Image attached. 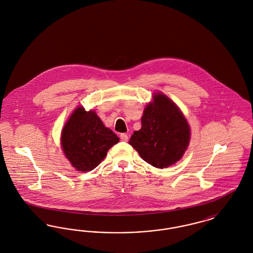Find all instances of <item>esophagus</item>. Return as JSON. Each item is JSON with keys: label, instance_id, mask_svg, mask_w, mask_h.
Returning <instances> with one entry per match:
<instances>
[{"label": "esophagus", "instance_id": "34e87169", "mask_svg": "<svg viewBox=\"0 0 253 253\" xmlns=\"http://www.w3.org/2000/svg\"><path fill=\"white\" fill-rule=\"evenodd\" d=\"M121 139L124 142L128 141V135L126 133H121Z\"/></svg>", "mask_w": 253, "mask_h": 253}]
</instances>
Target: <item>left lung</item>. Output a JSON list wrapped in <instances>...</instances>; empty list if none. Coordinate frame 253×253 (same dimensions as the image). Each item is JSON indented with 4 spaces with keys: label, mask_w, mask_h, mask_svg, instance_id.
<instances>
[{
    "label": "left lung",
    "mask_w": 253,
    "mask_h": 253,
    "mask_svg": "<svg viewBox=\"0 0 253 253\" xmlns=\"http://www.w3.org/2000/svg\"><path fill=\"white\" fill-rule=\"evenodd\" d=\"M153 98L145 107L141 129L133 132L129 144L147 163L168 168L185 154L191 130L180 109L168 96L159 92Z\"/></svg>",
    "instance_id": "left-lung-1"
}]
</instances>
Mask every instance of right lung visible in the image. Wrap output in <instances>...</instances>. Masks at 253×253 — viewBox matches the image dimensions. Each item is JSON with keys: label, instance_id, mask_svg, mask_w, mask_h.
Returning <instances> with one entry per match:
<instances>
[{"label": "right lung", "instance_id": "right-lung-1", "mask_svg": "<svg viewBox=\"0 0 253 253\" xmlns=\"http://www.w3.org/2000/svg\"><path fill=\"white\" fill-rule=\"evenodd\" d=\"M120 141L118 135L106 128L95 111L80 106L65 123L60 137L62 151L73 167L90 171L106 157L111 147Z\"/></svg>", "mask_w": 253, "mask_h": 253}]
</instances>
